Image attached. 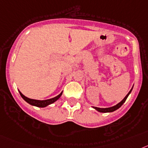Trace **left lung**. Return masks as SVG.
<instances>
[{"mask_svg":"<svg viewBox=\"0 0 148 148\" xmlns=\"http://www.w3.org/2000/svg\"><path fill=\"white\" fill-rule=\"evenodd\" d=\"M132 89H133V88H131V90L129 92H128V94L125 96V97H124V98L123 99V100H122L120 103H119L118 104L115 105V106H112V107H109V108H99V107H95V106H93V108L94 109H95L96 110H97L98 112H112L115 111V110H118V109H119V108H120L122 105L124 104V103L125 102L126 100H127V97L129 96L130 94V92H132Z\"/></svg>","mask_w":148,"mask_h":148,"instance_id":"8db88e82","label":"left lung"}]
</instances>
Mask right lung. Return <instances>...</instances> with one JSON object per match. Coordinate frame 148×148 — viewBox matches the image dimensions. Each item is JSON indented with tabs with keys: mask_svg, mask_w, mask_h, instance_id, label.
Masks as SVG:
<instances>
[{
	"mask_svg": "<svg viewBox=\"0 0 148 148\" xmlns=\"http://www.w3.org/2000/svg\"><path fill=\"white\" fill-rule=\"evenodd\" d=\"M19 93H20L21 97H22V98L24 99V101H26V102H27L29 104L32 105V106H37V107H45V106H48V105L51 104V103H54L55 101H57V100L61 97L62 92H61V93H60L59 95L56 96V97H53V98L51 99L45 100V101H38V100H34V99L28 98V97H25V96H24L21 92H19Z\"/></svg>",
	"mask_w": 148,
	"mask_h": 148,
	"instance_id": "obj_1",
	"label": "right lung"
}]
</instances>
